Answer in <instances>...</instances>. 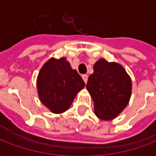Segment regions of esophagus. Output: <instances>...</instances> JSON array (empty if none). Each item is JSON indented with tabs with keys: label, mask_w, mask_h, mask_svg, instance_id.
<instances>
[{
	"label": "esophagus",
	"mask_w": 156,
	"mask_h": 156,
	"mask_svg": "<svg viewBox=\"0 0 156 156\" xmlns=\"http://www.w3.org/2000/svg\"><path fill=\"white\" fill-rule=\"evenodd\" d=\"M82 78H83V81H84L85 83H87V81H88V75H86V74L82 75Z\"/></svg>",
	"instance_id": "1"
}]
</instances>
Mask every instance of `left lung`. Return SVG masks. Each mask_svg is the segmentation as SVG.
Wrapping results in <instances>:
<instances>
[{
	"instance_id": "1",
	"label": "left lung",
	"mask_w": 156,
	"mask_h": 156,
	"mask_svg": "<svg viewBox=\"0 0 156 156\" xmlns=\"http://www.w3.org/2000/svg\"><path fill=\"white\" fill-rule=\"evenodd\" d=\"M86 88L94 103V112L103 120H111L124 110L131 95L130 78L121 65L99 59L88 77Z\"/></svg>"
}]
</instances>
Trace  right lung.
Masks as SVG:
<instances>
[{
	"instance_id": "1",
	"label": "right lung",
	"mask_w": 156,
	"mask_h": 156,
	"mask_svg": "<svg viewBox=\"0 0 156 156\" xmlns=\"http://www.w3.org/2000/svg\"><path fill=\"white\" fill-rule=\"evenodd\" d=\"M85 83L66 58H51L41 68L37 78V91L41 103L52 113L60 114L70 107Z\"/></svg>"
}]
</instances>
